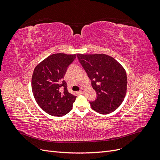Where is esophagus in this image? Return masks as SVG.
<instances>
[{
	"mask_svg": "<svg viewBox=\"0 0 160 160\" xmlns=\"http://www.w3.org/2000/svg\"><path fill=\"white\" fill-rule=\"evenodd\" d=\"M85 89L82 88V89L79 91V93H81V94H82V93H85Z\"/></svg>",
	"mask_w": 160,
	"mask_h": 160,
	"instance_id": "obj_1",
	"label": "esophagus"
}]
</instances>
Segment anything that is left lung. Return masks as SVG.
<instances>
[{
  "instance_id": "1",
  "label": "left lung",
  "mask_w": 160,
  "mask_h": 160,
  "mask_svg": "<svg viewBox=\"0 0 160 160\" xmlns=\"http://www.w3.org/2000/svg\"><path fill=\"white\" fill-rule=\"evenodd\" d=\"M77 57L92 82L97 99L91 107L101 114L117 109L127 93L128 79L123 67L113 57L103 54H81Z\"/></svg>"
}]
</instances>
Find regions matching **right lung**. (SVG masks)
Instances as JSON below:
<instances>
[{
	"label": "right lung",
	"instance_id": "add662e5",
	"mask_svg": "<svg viewBox=\"0 0 160 160\" xmlns=\"http://www.w3.org/2000/svg\"><path fill=\"white\" fill-rule=\"evenodd\" d=\"M76 56L55 53L42 60L34 69L31 81L34 98L48 114L61 117L72 109L77 96L67 90L63 78L67 67Z\"/></svg>",
	"mask_w": 160,
	"mask_h": 160
}]
</instances>
